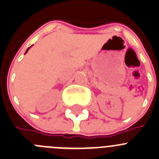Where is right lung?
I'll return each mask as SVG.
<instances>
[{"label": "right lung", "instance_id": "right-lung-1", "mask_svg": "<svg viewBox=\"0 0 159 159\" xmlns=\"http://www.w3.org/2000/svg\"><path fill=\"white\" fill-rule=\"evenodd\" d=\"M31 47H30V48H31ZM28 48V50H27V51H26V52H25V54H26V53L28 52V50H29V48Z\"/></svg>", "mask_w": 159, "mask_h": 159}]
</instances>
